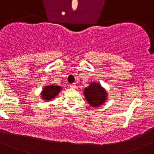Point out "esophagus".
<instances>
[{
	"mask_svg": "<svg viewBox=\"0 0 154 154\" xmlns=\"http://www.w3.org/2000/svg\"><path fill=\"white\" fill-rule=\"evenodd\" d=\"M69 88L71 89H75L76 88V86H75V85H74V84H71V85H69Z\"/></svg>",
	"mask_w": 154,
	"mask_h": 154,
	"instance_id": "1",
	"label": "esophagus"
}]
</instances>
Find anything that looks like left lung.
Masks as SVG:
<instances>
[{
	"label": "left lung",
	"instance_id": "obj_1",
	"mask_svg": "<svg viewBox=\"0 0 154 154\" xmlns=\"http://www.w3.org/2000/svg\"><path fill=\"white\" fill-rule=\"evenodd\" d=\"M84 96L90 106L96 107L105 103L108 93L99 82H93L84 89Z\"/></svg>",
	"mask_w": 154,
	"mask_h": 154
}]
</instances>
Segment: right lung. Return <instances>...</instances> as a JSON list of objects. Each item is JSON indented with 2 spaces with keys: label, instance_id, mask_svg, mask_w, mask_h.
Here are the masks:
<instances>
[{
  "label": "right lung",
  "instance_id": "obj_1",
  "mask_svg": "<svg viewBox=\"0 0 154 154\" xmlns=\"http://www.w3.org/2000/svg\"><path fill=\"white\" fill-rule=\"evenodd\" d=\"M62 87L55 85H46L42 88L41 92V97L44 101H49L55 99L58 93L61 91Z\"/></svg>",
  "mask_w": 154,
  "mask_h": 154
}]
</instances>
